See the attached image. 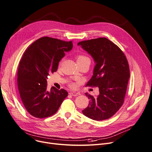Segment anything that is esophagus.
Listing matches in <instances>:
<instances>
[{
	"label": "esophagus",
	"mask_w": 152,
	"mask_h": 152,
	"mask_svg": "<svg viewBox=\"0 0 152 152\" xmlns=\"http://www.w3.org/2000/svg\"><path fill=\"white\" fill-rule=\"evenodd\" d=\"M69 94L70 95H72V96H78V95H80V94L79 93H77V92H69Z\"/></svg>",
	"instance_id": "1"
}]
</instances>
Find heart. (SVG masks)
Instances as JSON below:
<instances>
[{
  "label": "heart",
  "mask_w": 152,
  "mask_h": 152,
  "mask_svg": "<svg viewBox=\"0 0 152 152\" xmlns=\"http://www.w3.org/2000/svg\"><path fill=\"white\" fill-rule=\"evenodd\" d=\"M76 60H77V64H80V63H82V62H86V61H87V60H89L90 61V59L88 57L84 56V55H82V54H78V55H76ZM75 84L74 83H71L69 84V86L72 87V88H74L75 87Z\"/></svg>",
  "instance_id": "obj_1"
}]
</instances>
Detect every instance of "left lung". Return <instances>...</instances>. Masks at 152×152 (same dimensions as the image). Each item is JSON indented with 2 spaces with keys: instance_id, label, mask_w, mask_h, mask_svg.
<instances>
[{
  "instance_id": "8db88e82",
  "label": "left lung",
  "mask_w": 152,
  "mask_h": 152,
  "mask_svg": "<svg viewBox=\"0 0 152 152\" xmlns=\"http://www.w3.org/2000/svg\"><path fill=\"white\" fill-rule=\"evenodd\" d=\"M80 45L94 58L96 65L94 75L86 87H98L99 94L90 99L84 115L94 120H104L113 116L124 103L130 76L127 58L120 48L106 38L80 42Z\"/></svg>"
}]
</instances>
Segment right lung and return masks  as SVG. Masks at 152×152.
<instances>
[{"mask_svg":"<svg viewBox=\"0 0 152 152\" xmlns=\"http://www.w3.org/2000/svg\"><path fill=\"white\" fill-rule=\"evenodd\" d=\"M72 48V41L44 37L25 50L19 63L18 88L22 102L31 115L43 118L54 115L68 96L63 88L52 87L49 92L46 79L50 73L57 72L65 52Z\"/></svg>","mask_w":152,"mask_h":152,"instance_id":"right-lung-1","label":"right lung"}]
</instances>
